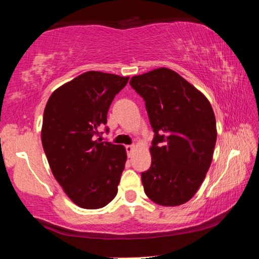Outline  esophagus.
I'll return each mask as SVG.
<instances>
[{
    "label": "esophagus",
    "instance_id": "34e87169",
    "mask_svg": "<svg viewBox=\"0 0 259 259\" xmlns=\"http://www.w3.org/2000/svg\"><path fill=\"white\" fill-rule=\"evenodd\" d=\"M125 151H126V153H128V156H130L131 154H133V152L135 151V146L134 145H126Z\"/></svg>",
    "mask_w": 259,
    "mask_h": 259
}]
</instances>
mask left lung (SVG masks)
<instances>
[{"mask_svg": "<svg viewBox=\"0 0 259 259\" xmlns=\"http://www.w3.org/2000/svg\"><path fill=\"white\" fill-rule=\"evenodd\" d=\"M130 85L145 100L154 138L152 164L142 174L153 202L176 207L190 201L211 164L216 119L207 97L172 69L133 76Z\"/></svg>", "mask_w": 259, "mask_h": 259, "instance_id": "8db88e82", "label": "left lung"}]
</instances>
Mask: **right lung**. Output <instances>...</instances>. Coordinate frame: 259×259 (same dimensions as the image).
<instances>
[{"instance_id":"right-lung-1","label":"right lung","mask_w":259,"mask_h":259,"mask_svg":"<svg viewBox=\"0 0 259 259\" xmlns=\"http://www.w3.org/2000/svg\"><path fill=\"white\" fill-rule=\"evenodd\" d=\"M128 80L85 72L56 89L46 105L43 150L56 181L81 208H103L117 194L125 148L96 139V135L107 123L108 108Z\"/></svg>"}]
</instances>
